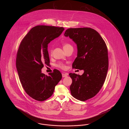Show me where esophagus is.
<instances>
[{"mask_svg":"<svg viewBox=\"0 0 129 129\" xmlns=\"http://www.w3.org/2000/svg\"><path fill=\"white\" fill-rule=\"evenodd\" d=\"M62 77H67L68 74L62 73Z\"/></svg>","mask_w":129,"mask_h":129,"instance_id":"esophagus-1","label":"esophagus"}]
</instances>
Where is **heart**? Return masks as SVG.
Returning <instances> with one entry per match:
<instances>
[{
    "instance_id": "b5f03b06",
    "label": "heart",
    "mask_w": 129,
    "mask_h": 129,
    "mask_svg": "<svg viewBox=\"0 0 129 129\" xmlns=\"http://www.w3.org/2000/svg\"><path fill=\"white\" fill-rule=\"evenodd\" d=\"M71 47H72V46L70 43H64V45H63V49H66V48H68ZM50 54H52V53H53V49H52V48L50 49ZM55 66L59 68L60 69H63V70L65 69L66 68L65 65L63 63H57L55 65Z\"/></svg>"
}]
</instances>
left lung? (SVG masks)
I'll return each mask as SVG.
<instances>
[{
    "mask_svg": "<svg viewBox=\"0 0 129 129\" xmlns=\"http://www.w3.org/2000/svg\"><path fill=\"white\" fill-rule=\"evenodd\" d=\"M64 36L72 39L77 46V56L72 67L84 71L82 75L69 74L73 80L71 94L86 101L94 97L104 84L108 69L107 46L98 32L91 28H68Z\"/></svg>",
    "mask_w": 129,
    "mask_h": 129,
    "instance_id": "left-lung-1",
    "label": "left lung"
}]
</instances>
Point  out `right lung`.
Returning <instances> with one entry per match:
<instances>
[{"mask_svg": "<svg viewBox=\"0 0 129 129\" xmlns=\"http://www.w3.org/2000/svg\"><path fill=\"white\" fill-rule=\"evenodd\" d=\"M64 30L62 27L37 25L31 29L19 45L16 60L19 79L25 92L35 100L42 102L50 98L61 79L58 70L54 69L49 76L41 70L44 64L50 63L48 43Z\"/></svg>", "mask_w": 129, "mask_h": 129, "instance_id": "right-lung-1", "label": "right lung"}]
</instances>
